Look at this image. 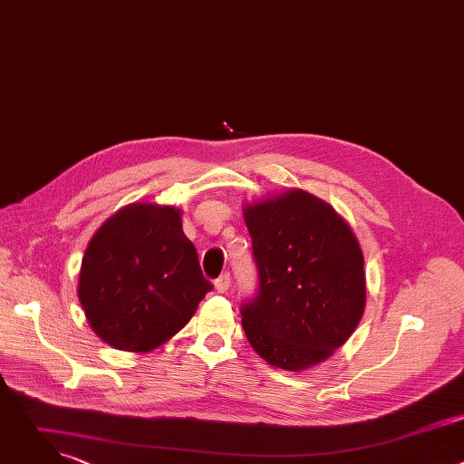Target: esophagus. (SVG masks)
I'll list each match as a JSON object with an SVG mask.
<instances>
[{
  "label": "esophagus",
  "instance_id": "esophagus-1",
  "mask_svg": "<svg viewBox=\"0 0 464 464\" xmlns=\"http://www.w3.org/2000/svg\"><path fill=\"white\" fill-rule=\"evenodd\" d=\"M229 286H231V277H229V274H224V276H220V277L215 281V288H217L220 294L227 292Z\"/></svg>",
  "mask_w": 464,
  "mask_h": 464
}]
</instances>
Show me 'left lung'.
Listing matches in <instances>:
<instances>
[{"mask_svg":"<svg viewBox=\"0 0 464 464\" xmlns=\"http://www.w3.org/2000/svg\"><path fill=\"white\" fill-rule=\"evenodd\" d=\"M258 268V295L242 306L255 353L285 371L334 354L358 326L363 253L349 222L321 198L288 188L242 208Z\"/></svg>","mask_w":464,"mask_h":464,"instance_id":"8db88e82","label":"left lung"}]
</instances>
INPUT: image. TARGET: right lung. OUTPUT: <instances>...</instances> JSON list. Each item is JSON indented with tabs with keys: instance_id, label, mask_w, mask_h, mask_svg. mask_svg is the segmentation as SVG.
I'll use <instances>...</instances> for the list:
<instances>
[{
	"instance_id": "add662e5",
	"label": "right lung",
	"mask_w": 464,
	"mask_h": 464,
	"mask_svg": "<svg viewBox=\"0 0 464 464\" xmlns=\"http://www.w3.org/2000/svg\"><path fill=\"white\" fill-rule=\"evenodd\" d=\"M174 206L134 202L92 237L79 301L93 333L126 353H150L188 323L211 290Z\"/></svg>"
}]
</instances>
